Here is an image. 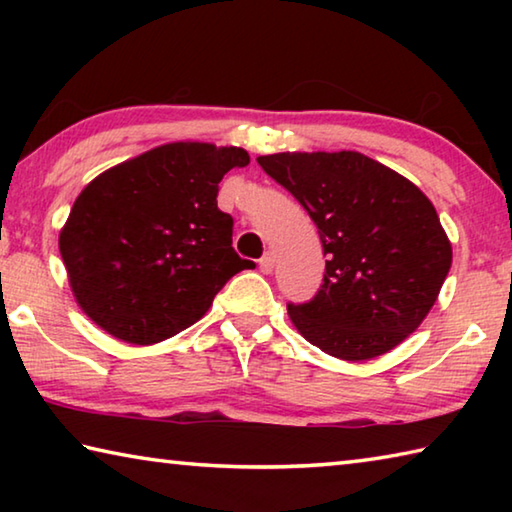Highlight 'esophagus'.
<instances>
[{
    "label": "esophagus",
    "mask_w": 512,
    "mask_h": 512,
    "mask_svg": "<svg viewBox=\"0 0 512 512\" xmlns=\"http://www.w3.org/2000/svg\"><path fill=\"white\" fill-rule=\"evenodd\" d=\"M273 266H275V257H273V253H266L262 259H259V268H262V273H271L273 271Z\"/></svg>",
    "instance_id": "obj_1"
}]
</instances>
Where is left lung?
Returning <instances> with one entry per match:
<instances>
[{"label":"left lung","instance_id":"obj_1","mask_svg":"<svg viewBox=\"0 0 512 512\" xmlns=\"http://www.w3.org/2000/svg\"><path fill=\"white\" fill-rule=\"evenodd\" d=\"M257 162L309 212L327 255L314 300L287 307L298 332L343 361L375 359L409 339L452 266L429 198L357 151L273 153Z\"/></svg>","mask_w":512,"mask_h":512}]
</instances>
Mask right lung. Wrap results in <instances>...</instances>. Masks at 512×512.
Returning <instances> with one entry per match:
<instances>
[{
  "instance_id": "1",
  "label": "right lung",
  "mask_w": 512,
  "mask_h": 512,
  "mask_svg": "<svg viewBox=\"0 0 512 512\" xmlns=\"http://www.w3.org/2000/svg\"><path fill=\"white\" fill-rule=\"evenodd\" d=\"M248 162L237 146L171 142L85 185L58 237L85 316L133 345L201 320L223 284L255 266L235 253V221L216 207L221 178Z\"/></svg>"
}]
</instances>
